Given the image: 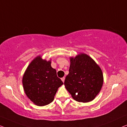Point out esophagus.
I'll return each instance as SVG.
<instances>
[{
  "label": "esophagus",
  "mask_w": 127,
  "mask_h": 127,
  "mask_svg": "<svg viewBox=\"0 0 127 127\" xmlns=\"http://www.w3.org/2000/svg\"><path fill=\"white\" fill-rule=\"evenodd\" d=\"M62 81H63V82H64V81H65V77H63L62 78Z\"/></svg>",
  "instance_id": "esophagus-1"
}]
</instances>
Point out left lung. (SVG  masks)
I'll return each mask as SVG.
<instances>
[{"label": "left lung", "mask_w": 127, "mask_h": 127, "mask_svg": "<svg viewBox=\"0 0 127 127\" xmlns=\"http://www.w3.org/2000/svg\"><path fill=\"white\" fill-rule=\"evenodd\" d=\"M69 74L64 86L73 99L80 102H89L101 91L103 82L102 71L95 62L86 53L70 57Z\"/></svg>", "instance_id": "1"}]
</instances>
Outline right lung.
I'll use <instances>...</instances> for the list:
<instances>
[{
  "label": "right lung",
  "mask_w": 127,
  "mask_h": 127,
  "mask_svg": "<svg viewBox=\"0 0 127 127\" xmlns=\"http://www.w3.org/2000/svg\"><path fill=\"white\" fill-rule=\"evenodd\" d=\"M22 84L27 97L35 105L43 106L53 101L59 87L63 83L51 67V59L39 55L29 64L23 75Z\"/></svg>",
  "instance_id": "add662e5"
}]
</instances>
